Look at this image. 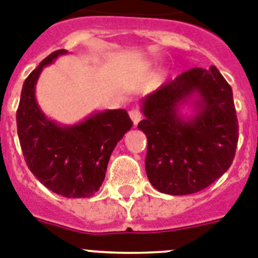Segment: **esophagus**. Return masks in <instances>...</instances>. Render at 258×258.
Segmentation results:
<instances>
[{
    "label": "esophagus",
    "mask_w": 258,
    "mask_h": 258,
    "mask_svg": "<svg viewBox=\"0 0 258 258\" xmlns=\"http://www.w3.org/2000/svg\"><path fill=\"white\" fill-rule=\"evenodd\" d=\"M130 118H131V120H133L134 125H136L140 122V119H142V112H140L139 110L134 108V110L130 111Z\"/></svg>",
    "instance_id": "esophagus-1"
}]
</instances>
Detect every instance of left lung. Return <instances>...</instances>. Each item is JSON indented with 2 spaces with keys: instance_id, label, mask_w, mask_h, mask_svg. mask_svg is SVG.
I'll return each instance as SVG.
<instances>
[{
  "instance_id": "obj_1",
  "label": "left lung",
  "mask_w": 258,
  "mask_h": 258,
  "mask_svg": "<svg viewBox=\"0 0 258 258\" xmlns=\"http://www.w3.org/2000/svg\"><path fill=\"white\" fill-rule=\"evenodd\" d=\"M192 104L184 118L179 108ZM146 172L159 192L180 196L209 187L231 167L238 142L233 93L215 66L194 68L142 100Z\"/></svg>"
}]
</instances>
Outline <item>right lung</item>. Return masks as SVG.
I'll return each mask as SVG.
<instances>
[{"mask_svg": "<svg viewBox=\"0 0 258 258\" xmlns=\"http://www.w3.org/2000/svg\"><path fill=\"white\" fill-rule=\"evenodd\" d=\"M63 54L68 50L46 56L25 79L17 133L27 167L46 188L63 198H90L99 190L111 154L133 122L122 108L96 111L73 125L47 118L37 103L35 85L43 68Z\"/></svg>", "mask_w": 258, "mask_h": 258, "instance_id": "1", "label": "right lung"}]
</instances>
